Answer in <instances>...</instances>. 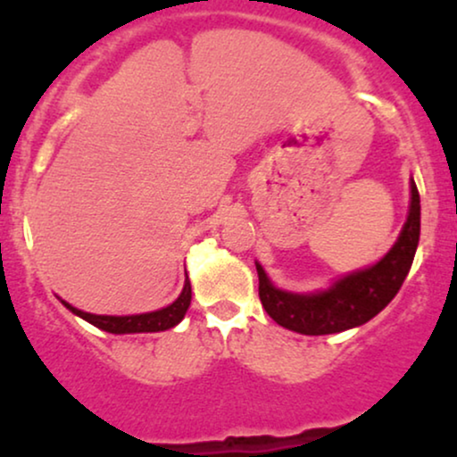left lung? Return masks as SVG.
I'll use <instances>...</instances> for the list:
<instances>
[{
    "mask_svg": "<svg viewBox=\"0 0 457 457\" xmlns=\"http://www.w3.org/2000/svg\"><path fill=\"white\" fill-rule=\"evenodd\" d=\"M420 237V195L410 181V210L404 228L394 247L371 268L359 270L336 280L320 293H287L276 288L255 262L260 276V299L278 326L305 336L338 334L362 326L387 307L398 295L412 266Z\"/></svg>",
    "mask_w": 457,
    "mask_h": 457,
    "instance_id": "obj_1",
    "label": "left lung"
}]
</instances>
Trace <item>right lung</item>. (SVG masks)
<instances>
[{
  "label": "right lung",
  "mask_w": 457,
  "mask_h": 457,
  "mask_svg": "<svg viewBox=\"0 0 457 457\" xmlns=\"http://www.w3.org/2000/svg\"><path fill=\"white\" fill-rule=\"evenodd\" d=\"M65 307H68L71 313L82 317L92 326L98 329H104L109 334H142V332H164V329L175 328L179 323L185 313H187L189 303H191V284L185 280V287L181 295L177 296V301L170 303L169 307H162L158 311H152V313H140V315H95L86 313L76 307H71L70 303L62 301Z\"/></svg>",
  "instance_id": "right-lung-1"
}]
</instances>
